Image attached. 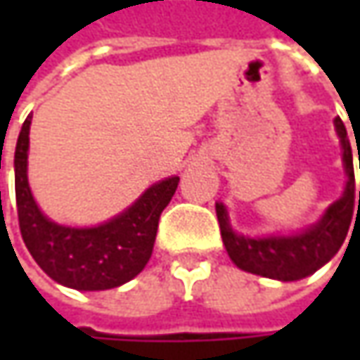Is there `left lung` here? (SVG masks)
<instances>
[{
	"label": "left lung",
	"instance_id": "obj_1",
	"mask_svg": "<svg viewBox=\"0 0 360 360\" xmlns=\"http://www.w3.org/2000/svg\"><path fill=\"white\" fill-rule=\"evenodd\" d=\"M335 130L339 134L340 148H342V166L347 174V186L339 200L333 202L325 210V214L319 218V222H314L307 230L288 234V236L272 234V236H256V238L236 234L230 226L226 206L222 202H216V216L220 224L222 242L226 246L230 260L238 269L258 274V276L290 283V281H300L304 276H311L312 272L325 266L326 262L339 252V248L347 238L351 220H353L356 194H354L353 150L347 136V128L340 118H335Z\"/></svg>",
	"mask_w": 360,
	"mask_h": 360
}]
</instances>
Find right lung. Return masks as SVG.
<instances>
[{"label":"right lung","mask_w":360,"mask_h":360,"mask_svg":"<svg viewBox=\"0 0 360 360\" xmlns=\"http://www.w3.org/2000/svg\"><path fill=\"white\" fill-rule=\"evenodd\" d=\"M32 116L15 146V202L21 238L39 269L56 283L76 290H108L138 276L148 264L162 210L172 200L180 178L170 176L146 190L124 212L98 226H63L39 210L27 182Z\"/></svg>","instance_id":"add662e5"}]
</instances>
